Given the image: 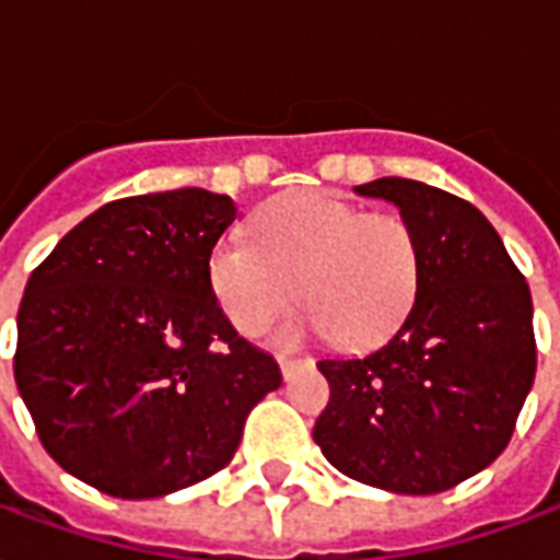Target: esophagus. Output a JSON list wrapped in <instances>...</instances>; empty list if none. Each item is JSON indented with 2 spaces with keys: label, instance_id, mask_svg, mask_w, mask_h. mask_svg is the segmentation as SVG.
<instances>
[{
  "label": "esophagus",
  "instance_id": "obj_1",
  "mask_svg": "<svg viewBox=\"0 0 560 560\" xmlns=\"http://www.w3.org/2000/svg\"><path fill=\"white\" fill-rule=\"evenodd\" d=\"M302 364H305V359H291V355H279V368H281V376L284 380H291L296 371H300Z\"/></svg>",
  "mask_w": 560,
  "mask_h": 560
}]
</instances>
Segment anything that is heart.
Segmentation results:
<instances>
[{"mask_svg": "<svg viewBox=\"0 0 560 560\" xmlns=\"http://www.w3.org/2000/svg\"><path fill=\"white\" fill-rule=\"evenodd\" d=\"M255 243L210 255V288L243 335H264L296 300L305 323L341 347H371L400 329L421 288V240L400 213H364L335 196L281 198L252 225Z\"/></svg>", "mask_w": 560, "mask_h": 560, "instance_id": "1", "label": "heart"}]
</instances>
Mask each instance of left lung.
<instances>
[{
	"mask_svg": "<svg viewBox=\"0 0 560 560\" xmlns=\"http://www.w3.org/2000/svg\"><path fill=\"white\" fill-rule=\"evenodd\" d=\"M421 240L416 305L388 343L362 359H320L329 404L314 424L323 457L347 478L433 495L487 469L532 392V291L478 207L445 189L380 177Z\"/></svg>",
	"mask_w": 560,
	"mask_h": 560,
	"instance_id": "1",
	"label": "left lung"
}]
</instances>
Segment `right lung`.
Masks as SVG:
<instances>
[{"instance_id":"1","label":"right lung","mask_w":560,"mask_h":560,"mask_svg":"<svg viewBox=\"0 0 560 560\" xmlns=\"http://www.w3.org/2000/svg\"><path fill=\"white\" fill-rule=\"evenodd\" d=\"M237 205L172 189L103 205L28 276L14 380L40 445L115 499H160L225 469L281 385L210 288Z\"/></svg>"}]
</instances>
